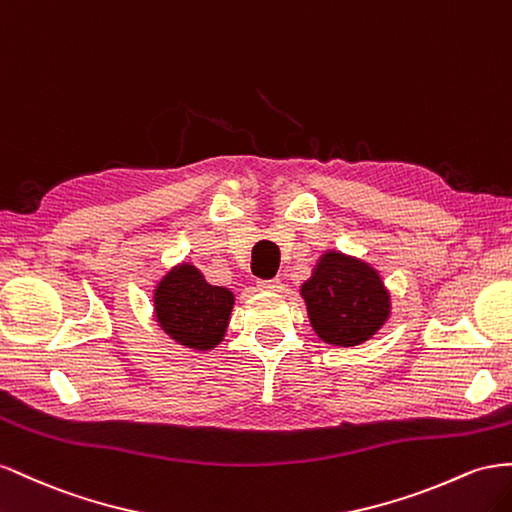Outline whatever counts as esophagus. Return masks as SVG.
I'll return each instance as SVG.
<instances>
[{
    "instance_id": "1",
    "label": "esophagus",
    "mask_w": 512,
    "mask_h": 512,
    "mask_svg": "<svg viewBox=\"0 0 512 512\" xmlns=\"http://www.w3.org/2000/svg\"><path fill=\"white\" fill-rule=\"evenodd\" d=\"M257 287L261 291H279L281 289V281L272 279V281H257Z\"/></svg>"
}]
</instances>
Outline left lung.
Returning <instances> with one entry per match:
<instances>
[{
	"label": "left lung",
	"mask_w": 512,
	"mask_h": 512,
	"mask_svg": "<svg viewBox=\"0 0 512 512\" xmlns=\"http://www.w3.org/2000/svg\"><path fill=\"white\" fill-rule=\"evenodd\" d=\"M311 328L334 347H356L373 339L392 313V296L369 261L341 251L321 253L300 285Z\"/></svg>",
	"instance_id": "1"
}]
</instances>
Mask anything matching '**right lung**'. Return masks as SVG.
Here are the masks:
<instances>
[{"label":"right lung","instance_id":"1","mask_svg":"<svg viewBox=\"0 0 512 512\" xmlns=\"http://www.w3.org/2000/svg\"><path fill=\"white\" fill-rule=\"evenodd\" d=\"M233 304L236 294L208 283L191 261L169 268L152 289L158 328L193 352H210L225 341Z\"/></svg>","mask_w":512,"mask_h":512}]
</instances>
